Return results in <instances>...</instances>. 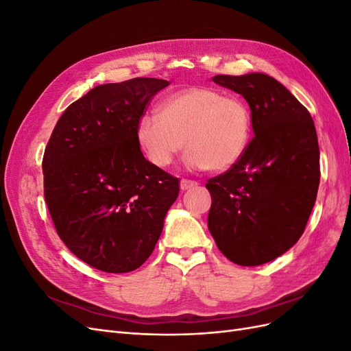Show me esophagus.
<instances>
[{
	"label": "esophagus",
	"instance_id": "esophagus-1",
	"mask_svg": "<svg viewBox=\"0 0 351 351\" xmlns=\"http://www.w3.org/2000/svg\"><path fill=\"white\" fill-rule=\"evenodd\" d=\"M197 182H195V180H189V178H183L182 182H180V187H182V190H190V189H195L197 187Z\"/></svg>",
	"mask_w": 351,
	"mask_h": 351
}]
</instances>
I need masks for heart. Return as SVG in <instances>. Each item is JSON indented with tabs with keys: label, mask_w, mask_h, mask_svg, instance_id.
<instances>
[{
	"label": "heart",
	"mask_w": 351,
	"mask_h": 351,
	"mask_svg": "<svg viewBox=\"0 0 351 351\" xmlns=\"http://www.w3.org/2000/svg\"><path fill=\"white\" fill-rule=\"evenodd\" d=\"M134 134L147 161L158 168L171 165L184 146L189 167L226 171L250 145L252 111L236 95L192 86L165 97L158 115L143 114Z\"/></svg>",
	"instance_id": "obj_1"
}]
</instances>
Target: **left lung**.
<instances>
[{
	"label": "left lung",
	"mask_w": 351,
	"mask_h": 351,
	"mask_svg": "<svg viewBox=\"0 0 351 351\" xmlns=\"http://www.w3.org/2000/svg\"><path fill=\"white\" fill-rule=\"evenodd\" d=\"M212 80L247 101L254 136L236 165L208 180V228L226 258L256 267L293 247L311 217L321 180L315 124L268 74Z\"/></svg>",
	"instance_id": "8db88e82"
}]
</instances>
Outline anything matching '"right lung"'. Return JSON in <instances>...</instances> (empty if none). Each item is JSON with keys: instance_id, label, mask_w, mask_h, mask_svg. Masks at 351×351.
<instances>
[{"instance_id": "add662e5", "label": "right lung", "mask_w": 351, "mask_h": 351, "mask_svg": "<svg viewBox=\"0 0 351 351\" xmlns=\"http://www.w3.org/2000/svg\"><path fill=\"white\" fill-rule=\"evenodd\" d=\"M168 84L154 77L99 84L69 105L45 147L44 196L57 234L99 271L143 265L178 196V178L147 161L134 134Z\"/></svg>"}]
</instances>
